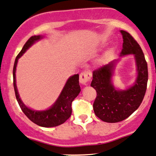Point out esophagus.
I'll use <instances>...</instances> for the list:
<instances>
[{
	"label": "esophagus",
	"instance_id": "esophagus-1",
	"mask_svg": "<svg viewBox=\"0 0 156 156\" xmlns=\"http://www.w3.org/2000/svg\"><path fill=\"white\" fill-rule=\"evenodd\" d=\"M91 78V73L88 71L82 72L80 75V83L83 85H87Z\"/></svg>",
	"mask_w": 156,
	"mask_h": 156
}]
</instances>
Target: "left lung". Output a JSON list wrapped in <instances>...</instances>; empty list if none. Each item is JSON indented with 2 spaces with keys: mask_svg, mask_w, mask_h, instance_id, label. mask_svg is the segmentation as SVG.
<instances>
[{
  "mask_svg": "<svg viewBox=\"0 0 156 156\" xmlns=\"http://www.w3.org/2000/svg\"><path fill=\"white\" fill-rule=\"evenodd\" d=\"M123 36V49L120 57L133 54L136 64L137 78L134 84L126 90L116 89L112 83V76L120 58L93 71L91 86L97 91L93 104L97 117L107 123H117L129 118L143 101L148 81V68L140 45L131 35L120 30Z\"/></svg>",
  "mask_w": 156,
  "mask_h": 156,
  "instance_id": "obj_1",
  "label": "left lung"
}]
</instances>
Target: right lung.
Masks as SVG:
<instances>
[{
    "label": "right lung",
    "instance_id": "obj_1",
    "mask_svg": "<svg viewBox=\"0 0 156 156\" xmlns=\"http://www.w3.org/2000/svg\"><path fill=\"white\" fill-rule=\"evenodd\" d=\"M43 38L42 36H33L27 40L23 47L22 50L18 53L15 60L13 67V85L17 101L24 115L32 122L42 127H53L62 124L71 117L72 108L71 103L80 94V86L79 84V74H74L70 76L67 80L64 88L59 94L56 101L48 109L43 111H36L31 109L24 105L21 100L16 86V71L18 58L27 51V50L34 44L36 41Z\"/></svg>",
    "mask_w": 156,
    "mask_h": 156
}]
</instances>
